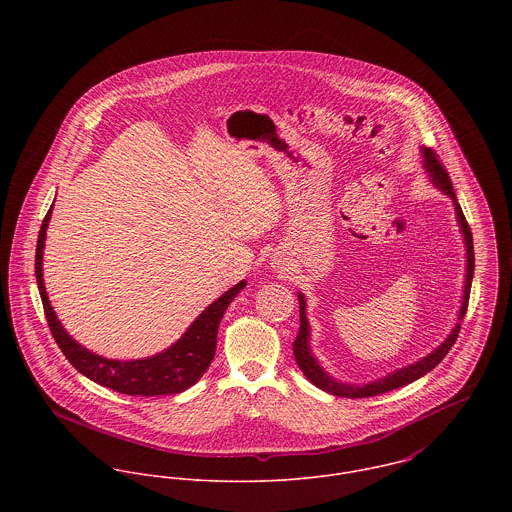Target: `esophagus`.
Listing matches in <instances>:
<instances>
[{"mask_svg":"<svg viewBox=\"0 0 512 512\" xmlns=\"http://www.w3.org/2000/svg\"><path fill=\"white\" fill-rule=\"evenodd\" d=\"M276 268H282V264H280V262H276Z\"/></svg>","mask_w":512,"mask_h":512,"instance_id":"1","label":"esophagus"}]
</instances>
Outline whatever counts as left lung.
<instances>
[{"label": "left lung", "instance_id": "left-lung-1", "mask_svg": "<svg viewBox=\"0 0 512 512\" xmlns=\"http://www.w3.org/2000/svg\"><path fill=\"white\" fill-rule=\"evenodd\" d=\"M422 155H424V167L426 171L430 173L434 185L438 187L441 193H445L451 201H453V207H455V215H457V222L461 226V234H463V240H465V250H467V274H465V288H463V301H461V309H459V321L465 317L467 313V305H469V293H471V280H473V270H475V252H473V236H471V228L465 220V215L457 203V197H455V191L451 187V179L445 171V167L439 163L438 155L434 149H426L422 147L420 149ZM299 297V333L293 341V357H295V363L301 368V372L321 390L333 394V396H343V398H366V396H378V394H384V392H390L394 388H400V386H406L414 380H418L420 376L428 374L432 368L443 361V357L449 353V349L453 347V343L457 341V335H459V329L461 325L457 323L453 327V331L449 333V337L439 345L438 349L434 353H430L428 357L416 361L414 365L404 366V368H398L394 372H390L388 376L384 378H378L374 382H368L363 386H357V384H347V382H339L335 378H331L319 363L317 359L313 357L311 349H309V323H307V317H305V297L303 293H297Z\"/></svg>", "mask_w": 512, "mask_h": 512}]
</instances>
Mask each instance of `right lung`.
<instances>
[{
	"label": "right lung",
	"instance_id": "add662e5",
	"mask_svg": "<svg viewBox=\"0 0 512 512\" xmlns=\"http://www.w3.org/2000/svg\"><path fill=\"white\" fill-rule=\"evenodd\" d=\"M51 211L45 215L39 238H37V252H35V276L37 286L41 293L45 317L49 329L69 359V363L86 378L94 380L100 386L112 388L122 394L130 396H165V394H179L193 386L203 372L209 368L215 351H217V333H219L220 319L230 305V301L244 290L246 282L242 280L228 292L222 293L217 301H213L185 331V335L173 343L163 353H157L147 359L138 361H112L100 355L90 353L82 345H78L73 337L63 329L59 317L53 311V305L45 292L43 284V248L47 226L51 220Z\"/></svg>",
	"mask_w": 512,
	"mask_h": 512
}]
</instances>
